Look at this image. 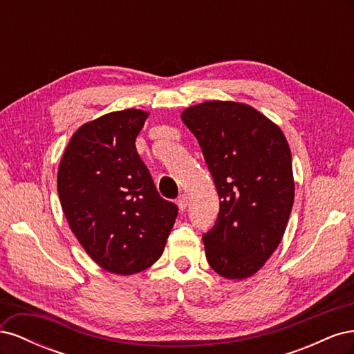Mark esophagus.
Instances as JSON below:
<instances>
[{"mask_svg":"<svg viewBox=\"0 0 354 354\" xmlns=\"http://www.w3.org/2000/svg\"><path fill=\"white\" fill-rule=\"evenodd\" d=\"M177 205H178L180 211H185V209H186V207H187V196H186L185 194L178 196V199H177Z\"/></svg>","mask_w":354,"mask_h":354,"instance_id":"obj_1","label":"esophagus"}]
</instances>
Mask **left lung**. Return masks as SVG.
<instances>
[{
	"label": "left lung",
	"instance_id": "obj_1",
	"mask_svg": "<svg viewBox=\"0 0 354 354\" xmlns=\"http://www.w3.org/2000/svg\"><path fill=\"white\" fill-rule=\"evenodd\" d=\"M181 120L195 134L220 211L203 233L209 266L227 279L260 270L281 243L294 203L291 151L281 128L236 102H205Z\"/></svg>",
	"mask_w": 354,
	"mask_h": 354
}]
</instances>
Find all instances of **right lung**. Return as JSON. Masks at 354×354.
Instances as JSON below:
<instances>
[{
	"mask_svg": "<svg viewBox=\"0 0 354 354\" xmlns=\"http://www.w3.org/2000/svg\"><path fill=\"white\" fill-rule=\"evenodd\" d=\"M147 113L125 109L84 124L63 153L57 192L75 236L104 270L133 274L165 248L178 208L160 198L136 137Z\"/></svg>",
	"mask_w": 354,
	"mask_h": 354,
	"instance_id": "right-lung-1",
	"label": "right lung"
}]
</instances>
